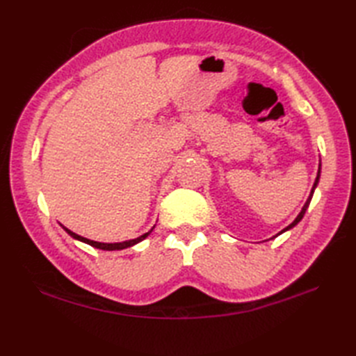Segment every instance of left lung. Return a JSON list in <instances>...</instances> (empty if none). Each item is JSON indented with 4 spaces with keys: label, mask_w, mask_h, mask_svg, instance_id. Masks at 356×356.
Here are the masks:
<instances>
[{
    "label": "left lung",
    "mask_w": 356,
    "mask_h": 356,
    "mask_svg": "<svg viewBox=\"0 0 356 356\" xmlns=\"http://www.w3.org/2000/svg\"><path fill=\"white\" fill-rule=\"evenodd\" d=\"M318 179H320V171H318V174H316V179H315V184H314V188H312V191H311V195H309V199H307V202H306V205L303 207V209H301V213L298 214V217L297 218H295V220L289 225V226H287V228H284L282 232H284V231H287V229H291V228H293V226L295 225H297L300 220H301V218H303V216H305V213H306V209H307V207H309V203H311V199H312V194H314V190H315V186H316V184H318ZM282 232H280V234H282ZM277 236H278V234H277Z\"/></svg>",
    "instance_id": "8db88e82"
}]
</instances>
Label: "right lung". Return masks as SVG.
Segmentation results:
<instances>
[{"instance_id": "add662e5", "label": "right lung", "mask_w": 356, "mask_h": 356, "mask_svg": "<svg viewBox=\"0 0 356 356\" xmlns=\"http://www.w3.org/2000/svg\"><path fill=\"white\" fill-rule=\"evenodd\" d=\"M64 229H65L67 232H69L73 238L84 241V243L90 245V246H93V248L104 249V251H119V249L130 248V246H133V245H136V243H139V241H142L143 238H145V237L148 236V234H149L151 231H153V229H151L149 232L143 234V236H140V237H138V238H134V240H128V241H122V243H99V241H93V240H88V238H86V237H81V236H78V234H74V232H72L70 229H67V228H64Z\"/></svg>"}]
</instances>
